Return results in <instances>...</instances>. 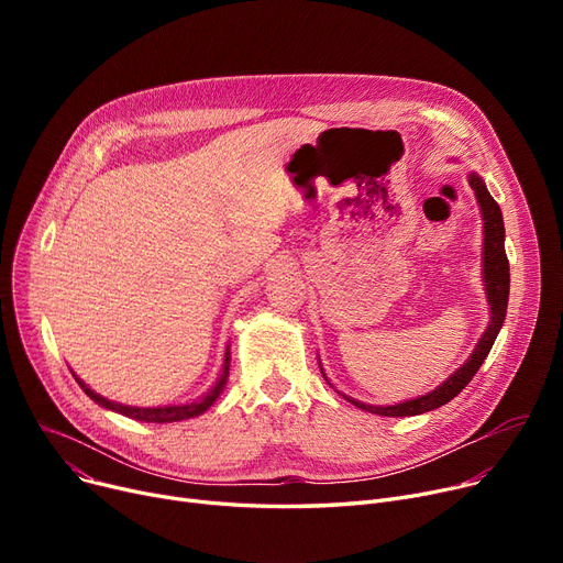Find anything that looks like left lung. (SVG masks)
Segmentation results:
<instances>
[{
  "label": "left lung",
  "mask_w": 563,
  "mask_h": 563,
  "mask_svg": "<svg viewBox=\"0 0 563 563\" xmlns=\"http://www.w3.org/2000/svg\"><path fill=\"white\" fill-rule=\"evenodd\" d=\"M470 187L477 196V202L482 207V219H484V285H486V299L490 306L488 329L484 331L475 351H472V356L445 383H440L433 393L418 397V399L395 404V406H369V404H363L358 399H351V397L342 395L353 406H358L367 412H374V416H386V418L420 416V412L445 406L467 386L472 376L477 374V369L486 361L488 351L493 349V342L501 329V323H505L507 303H509V260H507V251H505V221H501L499 205L493 200V196L488 194L479 175L470 173ZM321 374H323V369H321ZM323 378H327V374H323ZM329 386H331V380H329Z\"/></svg>",
  "instance_id": "obj_1"
}]
</instances>
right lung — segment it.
Wrapping results in <instances>:
<instances>
[{
    "label": "right lung",
    "mask_w": 563,
    "mask_h": 563,
    "mask_svg": "<svg viewBox=\"0 0 563 563\" xmlns=\"http://www.w3.org/2000/svg\"><path fill=\"white\" fill-rule=\"evenodd\" d=\"M230 369V349H225V363H223V372L219 376V380L214 383V388L202 395L200 399L191 401V404H183V406H157V408H139V406H125V404H115L111 399H104L102 395L93 393L91 388L86 386V383L81 378H77V383L81 386V390L91 397L96 404H100L102 408H109L113 412H121V416L125 418H132V420H139V422H157V424H164V422H180V420H189V418H196L200 416V412H205L207 408H210L219 395L223 393L225 388V380H228V372Z\"/></svg>",
    "instance_id": "obj_1"
}]
</instances>
